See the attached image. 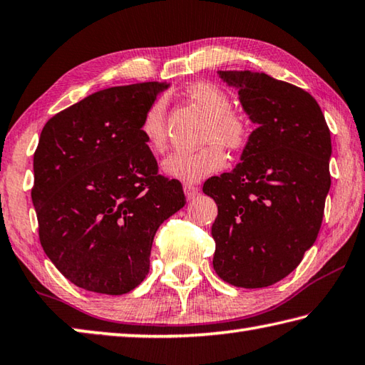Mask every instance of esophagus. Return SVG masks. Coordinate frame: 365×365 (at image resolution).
Listing matches in <instances>:
<instances>
[{
    "label": "esophagus",
    "instance_id": "34e87169",
    "mask_svg": "<svg viewBox=\"0 0 365 365\" xmlns=\"http://www.w3.org/2000/svg\"><path fill=\"white\" fill-rule=\"evenodd\" d=\"M183 190H185V195H187L188 200H193V197L200 193V188H197L193 183H185Z\"/></svg>",
    "mask_w": 365,
    "mask_h": 365
}]
</instances>
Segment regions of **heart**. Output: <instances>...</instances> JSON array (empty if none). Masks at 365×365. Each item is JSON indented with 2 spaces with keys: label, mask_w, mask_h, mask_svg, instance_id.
I'll return each mask as SVG.
<instances>
[{
  "label": "heart",
  "mask_w": 365,
  "mask_h": 365,
  "mask_svg": "<svg viewBox=\"0 0 365 365\" xmlns=\"http://www.w3.org/2000/svg\"><path fill=\"white\" fill-rule=\"evenodd\" d=\"M187 97L207 115L201 142L205 145L195 151H178L165 158L163 169L168 175L183 182H197L227 165V155L222 148L241 151L252 138L249 119L233 108L230 96L212 83H195L187 89ZM140 132L151 148L163 151L168 147V101L158 97L145 111Z\"/></svg>",
  "instance_id": "heart-1"
}]
</instances>
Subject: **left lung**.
Instances as JSON below:
<instances>
[{
    "label": "left lung",
    "instance_id": "1",
    "mask_svg": "<svg viewBox=\"0 0 365 365\" xmlns=\"http://www.w3.org/2000/svg\"><path fill=\"white\" fill-rule=\"evenodd\" d=\"M258 128L236 169L205 180L218 215L214 269L236 287H268L300 264L319 233L332 142L319 105L267 73L218 71Z\"/></svg>",
    "mask_w": 365,
    "mask_h": 365
}]
</instances>
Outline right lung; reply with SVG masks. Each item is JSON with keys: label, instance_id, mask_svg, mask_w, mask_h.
I'll return each instance as SVG.
<instances>
[{"label": "right lung", "instance_id": "right-lung-1", "mask_svg": "<svg viewBox=\"0 0 365 365\" xmlns=\"http://www.w3.org/2000/svg\"><path fill=\"white\" fill-rule=\"evenodd\" d=\"M165 88L98 91L52 116L39 135L31 188L39 242L56 268L89 292L135 289L150 271L158 228L187 202L182 183L158 172L140 132Z\"/></svg>", "mask_w": 365, "mask_h": 365}]
</instances>
